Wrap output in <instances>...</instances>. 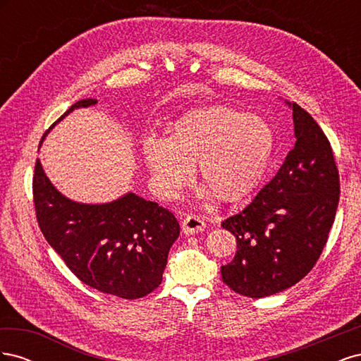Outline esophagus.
Returning a JSON list of instances; mask_svg holds the SVG:
<instances>
[{
  "label": "esophagus",
  "instance_id": "esophagus-1",
  "mask_svg": "<svg viewBox=\"0 0 361 361\" xmlns=\"http://www.w3.org/2000/svg\"><path fill=\"white\" fill-rule=\"evenodd\" d=\"M206 228V221L203 220V216L200 215H187L182 220V232L187 235H194V233H200Z\"/></svg>",
  "mask_w": 361,
  "mask_h": 361
}]
</instances>
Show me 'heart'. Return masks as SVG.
Segmentation results:
<instances>
[{
	"label": "heart",
	"mask_w": 361,
	"mask_h": 361,
	"mask_svg": "<svg viewBox=\"0 0 361 361\" xmlns=\"http://www.w3.org/2000/svg\"><path fill=\"white\" fill-rule=\"evenodd\" d=\"M274 137L260 118L223 105L202 106L173 123L167 138L146 137L141 154L157 190L173 197L195 164L202 197L238 202L265 176Z\"/></svg>",
	"instance_id": "obj_1"
}]
</instances>
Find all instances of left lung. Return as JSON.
Segmentation results:
<instances>
[{"mask_svg":"<svg viewBox=\"0 0 361 361\" xmlns=\"http://www.w3.org/2000/svg\"><path fill=\"white\" fill-rule=\"evenodd\" d=\"M286 104L295 146L256 197L221 223L238 248L221 267L223 281L250 298L269 297L309 274L329 239L341 194L329 138L298 104Z\"/></svg>","mask_w":361,"mask_h":361,"instance_id":"left-lung-1","label":"left lung"}]
</instances>
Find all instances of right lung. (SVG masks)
Returning <instances> with one entry per match:
<instances>
[{"mask_svg": "<svg viewBox=\"0 0 361 361\" xmlns=\"http://www.w3.org/2000/svg\"><path fill=\"white\" fill-rule=\"evenodd\" d=\"M96 104L78 101L56 123L75 108ZM32 197L43 236L84 285L125 300L146 297L161 285L170 247L180 232L166 207L134 192L102 204L73 202L54 187L39 159Z\"/></svg>", "mask_w": 361, "mask_h": 361, "instance_id": "add662e5", "label": "right lung"}]
</instances>
